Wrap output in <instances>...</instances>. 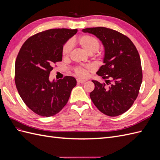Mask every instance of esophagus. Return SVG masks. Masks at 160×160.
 I'll use <instances>...</instances> for the list:
<instances>
[{"label":"esophagus","mask_w":160,"mask_h":160,"mask_svg":"<svg viewBox=\"0 0 160 160\" xmlns=\"http://www.w3.org/2000/svg\"><path fill=\"white\" fill-rule=\"evenodd\" d=\"M77 82L78 83H85V82H86V80H82V79H77Z\"/></svg>","instance_id":"esophagus-1"}]
</instances>
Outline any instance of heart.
<instances>
[{
  "label": "heart",
  "instance_id": "1",
  "mask_svg": "<svg viewBox=\"0 0 160 160\" xmlns=\"http://www.w3.org/2000/svg\"><path fill=\"white\" fill-rule=\"evenodd\" d=\"M77 42L81 47L89 54L91 55L99 49L100 42L96 37L88 35H82L79 36L75 41H67L62 48V55L64 59H68L70 57L72 49V43ZM92 70L91 66L85 65L80 67H75L73 68L74 75L77 77L84 78L88 75L89 72Z\"/></svg>",
  "mask_w": 160,
  "mask_h": 160
}]
</instances>
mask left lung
<instances>
[{
    "mask_svg": "<svg viewBox=\"0 0 160 160\" xmlns=\"http://www.w3.org/2000/svg\"><path fill=\"white\" fill-rule=\"evenodd\" d=\"M83 31L99 38L105 47L104 65L97 74L106 83L92 81L95 89L90 98L103 113L111 117L122 115L133 104L142 83L139 52L129 38L117 31L99 27Z\"/></svg>",
    "mask_w": 160,
    "mask_h": 160,
    "instance_id": "left-lung-1",
    "label": "left lung"
}]
</instances>
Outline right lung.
Returning <instances> with one entry per match:
<instances>
[{
    "label": "right lung",
    "instance_id": "obj_1",
    "mask_svg": "<svg viewBox=\"0 0 160 160\" xmlns=\"http://www.w3.org/2000/svg\"><path fill=\"white\" fill-rule=\"evenodd\" d=\"M77 29L52 28L27 39L19 51L14 67V81L27 107L42 117L58 113L68 102L77 84L73 77L50 82L51 71L62 61V48ZM56 66V65H55Z\"/></svg>",
    "mask_w": 160,
    "mask_h": 160
}]
</instances>
